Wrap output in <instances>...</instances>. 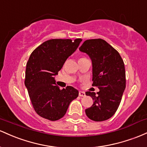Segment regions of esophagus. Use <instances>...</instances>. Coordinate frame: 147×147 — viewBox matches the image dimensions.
<instances>
[{
    "mask_svg": "<svg viewBox=\"0 0 147 147\" xmlns=\"http://www.w3.org/2000/svg\"><path fill=\"white\" fill-rule=\"evenodd\" d=\"M79 96H81V97L85 96V93L84 92L80 91V92H79Z\"/></svg>",
    "mask_w": 147,
    "mask_h": 147,
    "instance_id": "1",
    "label": "esophagus"
}]
</instances>
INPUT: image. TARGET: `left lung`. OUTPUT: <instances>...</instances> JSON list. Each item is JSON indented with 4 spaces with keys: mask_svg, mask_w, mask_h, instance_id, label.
<instances>
[{
    "mask_svg": "<svg viewBox=\"0 0 147 147\" xmlns=\"http://www.w3.org/2000/svg\"><path fill=\"white\" fill-rule=\"evenodd\" d=\"M87 54L92 64V86L99 92H86L94 100L93 105L85 110L86 115L95 121H103L115 115L126 88V72L119 53L101 39H88L79 48Z\"/></svg>",
    "mask_w": 147,
    "mask_h": 147,
    "instance_id": "obj_1",
    "label": "left lung"
}]
</instances>
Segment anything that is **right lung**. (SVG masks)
Wrapping results in <instances>:
<instances>
[{
	"instance_id": "right-lung-1",
	"label": "right lung",
	"mask_w": 147,
	"mask_h": 147,
	"mask_svg": "<svg viewBox=\"0 0 147 147\" xmlns=\"http://www.w3.org/2000/svg\"><path fill=\"white\" fill-rule=\"evenodd\" d=\"M81 39H54L42 43L31 53L26 65L25 85L39 116L50 121L63 117L78 91L71 86L60 90L55 76L78 49Z\"/></svg>"
}]
</instances>
